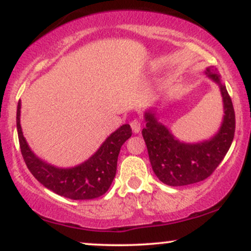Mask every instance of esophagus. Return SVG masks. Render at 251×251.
Segmentation results:
<instances>
[{
  "mask_svg": "<svg viewBox=\"0 0 251 251\" xmlns=\"http://www.w3.org/2000/svg\"><path fill=\"white\" fill-rule=\"evenodd\" d=\"M131 127L134 133H139L140 129H142V122L139 119H133L131 122Z\"/></svg>",
  "mask_w": 251,
  "mask_h": 251,
  "instance_id": "obj_1",
  "label": "esophagus"
}]
</instances>
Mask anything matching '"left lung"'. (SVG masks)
Wrapping results in <instances>:
<instances>
[{
	"label": "left lung",
	"instance_id": "1",
	"mask_svg": "<svg viewBox=\"0 0 251 251\" xmlns=\"http://www.w3.org/2000/svg\"><path fill=\"white\" fill-rule=\"evenodd\" d=\"M205 74L217 83L223 99V122L214 137L200 143H183L158 122L154 111H146L144 116L146 126L142 134L150 163L158 179L166 185H189L208 178L226 157L234 140L235 111L231 98L216 68L208 67Z\"/></svg>",
	"mask_w": 251,
	"mask_h": 251
}]
</instances>
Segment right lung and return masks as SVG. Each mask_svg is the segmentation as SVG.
I'll return each instance as SVG.
<instances>
[{
    "label": "right lung",
    "instance_id": "add662e5",
    "mask_svg": "<svg viewBox=\"0 0 251 251\" xmlns=\"http://www.w3.org/2000/svg\"><path fill=\"white\" fill-rule=\"evenodd\" d=\"M21 101L17 103L16 127L25 165L45 188L71 200H93L102 196L116 177L118 155L123 144L132 135L128 124L109 134L98 151L86 162L73 168H57L45 162L31 151L25 142L21 124Z\"/></svg>",
    "mask_w": 251,
    "mask_h": 251
}]
</instances>
